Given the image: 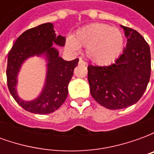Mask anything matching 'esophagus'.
I'll use <instances>...</instances> for the list:
<instances>
[{
  "label": "esophagus",
  "instance_id": "esophagus-1",
  "mask_svg": "<svg viewBox=\"0 0 154 154\" xmlns=\"http://www.w3.org/2000/svg\"><path fill=\"white\" fill-rule=\"evenodd\" d=\"M79 64H82V65H84V66H85V65H87V63L84 62L82 58H80V59H79Z\"/></svg>",
  "mask_w": 154,
  "mask_h": 154
}]
</instances>
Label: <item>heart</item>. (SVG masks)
Listing matches in <instances>:
<instances>
[{"label": "heart", "mask_w": 154, "mask_h": 154, "mask_svg": "<svg viewBox=\"0 0 154 154\" xmlns=\"http://www.w3.org/2000/svg\"><path fill=\"white\" fill-rule=\"evenodd\" d=\"M67 44L72 50L86 48L87 57L93 63L107 66L116 62L125 48V37L119 29L106 24L95 23L78 29Z\"/></svg>", "instance_id": "1"}]
</instances>
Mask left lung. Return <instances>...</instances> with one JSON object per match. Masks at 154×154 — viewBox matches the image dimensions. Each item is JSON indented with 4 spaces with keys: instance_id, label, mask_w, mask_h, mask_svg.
Masks as SVG:
<instances>
[{
    "instance_id": "1",
    "label": "left lung",
    "mask_w": 154,
    "mask_h": 154,
    "mask_svg": "<svg viewBox=\"0 0 154 154\" xmlns=\"http://www.w3.org/2000/svg\"><path fill=\"white\" fill-rule=\"evenodd\" d=\"M120 26L127 38L123 54L111 65H89L87 67L91 96L110 110L126 108L139 101L151 74V54L148 43L138 31Z\"/></svg>"
}]
</instances>
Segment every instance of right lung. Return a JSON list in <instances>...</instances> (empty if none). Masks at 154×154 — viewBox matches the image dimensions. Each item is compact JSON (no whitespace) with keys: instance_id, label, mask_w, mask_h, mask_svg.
Returning a JSON list of instances; mask_svg holds the SVG:
<instances>
[{"instance_id":"obj_1","label":"right lung","mask_w":154,"mask_h":154,"mask_svg":"<svg viewBox=\"0 0 154 154\" xmlns=\"http://www.w3.org/2000/svg\"><path fill=\"white\" fill-rule=\"evenodd\" d=\"M65 41L63 36L55 34L52 23H45L20 35L10 51L6 68L9 91L15 101L29 112L40 115L53 113L66 100L67 87L79 59L65 61L58 56L55 44L63 47ZM34 56H44L47 61L45 83L37 98L24 101L18 97L16 91L17 77L23 63Z\"/></svg>"}]
</instances>
